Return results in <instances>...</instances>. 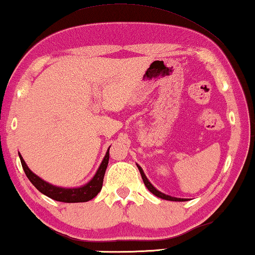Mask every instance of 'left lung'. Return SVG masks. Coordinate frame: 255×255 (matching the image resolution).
<instances>
[{"label":"left lung","mask_w":255,"mask_h":255,"mask_svg":"<svg viewBox=\"0 0 255 255\" xmlns=\"http://www.w3.org/2000/svg\"><path fill=\"white\" fill-rule=\"evenodd\" d=\"M137 167H138V170H139V173H141V175H142V179H143V182H144V185H145V187L149 189L150 192L152 193L153 195H156V196H158V198H160V199H164V200H168V201H185V199H178V198H172V196H170V195H165V194H163V193H160L159 191H157V189L153 187V186L150 184V181L148 180V179H146V177H145V174H144V172H143V170L141 168V166H138L137 165Z\"/></svg>","instance_id":"obj_1"}]
</instances>
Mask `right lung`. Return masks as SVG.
<instances>
[{"instance_id":"add662e5","label":"right lung","mask_w":255,"mask_h":255,"mask_svg":"<svg viewBox=\"0 0 255 255\" xmlns=\"http://www.w3.org/2000/svg\"><path fill=\"white\" fill-rule=\"evenodd\" d=\"M109 150H107L106 155L104 157V160L102 164H100L98 171H97L95 177L92 178V180L89 181L87 185L78 188H62L48 184V182H46L45 180L39 178L38 175H35L33 172L27 167V165L25 164L23 157L20 155L19 158L21 166H23V170L25 172V174H26V177L28 178V180H30L32 182V185H33L39 192L42 193V194H45L46 196H48V198L55 201H60V202H87V201H90L95 198V196H97V194H98L100 189L103 187L104 175H105V171L110 159Z\"/></svg>"}]
</instances>
